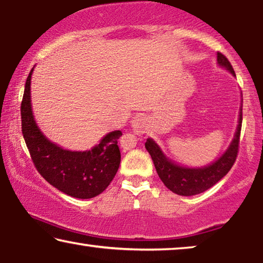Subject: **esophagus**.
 Segmentation results:
<instances>
[{
  "instance_id": "1",
  "label": "esophagus",
  "mask_w": 263,
  "mask_h": 263,
  "mask_svg": "<svg viewBox=\"0 0 263 263\" xmlns=\"http://www.w3.org/2000/svg\"><path fill=\"white\" fill-rule=\"evenodd\" d=\"M147 125H148V121H147V118L145 116H142V115H138V116H135L132 120V127L134 128V130L136 133H140V134L146 132Z\"/></svg>"
}]
</instances>
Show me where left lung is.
I'll use <instances>...</instances> for the list:
<instances>
[{
    "instance_id": "8db88e82",
    "label": "left lung",
    "mask_w": 263,
    "mask_h": 263,
    "mask_svg": "<svg viewBox=\"0 0 263 263\" xmlns=\"http://www.w3.org/2000/svg\"><path fill=\"white\" fill-rule=\"evenodd\" d=\"M217 61L219 66L229 70L233 77H236L235 70L229 62V60L221 52L217 53ZM243 103V102H242ZM243 106V105H242ZM242 106L239 111V120L235 138L230 143L229 148L225 151L221 157H219L214 163L203 167H185L176 164L166 158L160 149V147L153 141V139H147L145 143L146 149L152 157V160L156 166L157 174L161 182L172 193L182 196H192L196 194L206 192L215 183H218L235 164L239 147L240 129H242Z\"/></svg>"
}]
</instances>
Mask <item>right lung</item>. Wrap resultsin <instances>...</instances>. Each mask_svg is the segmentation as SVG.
Masks as SVG:
<instances>
[{
  "label": "right lung",
  "instance_id": "right-lung-1",
  "mask_svg": "<svg viewBox=\"0 0 263 263\" xmlns=\"http://www.w3.org/2000/svg\"><path fill=\"white\" fill-rule=\"evenodd\" d=\"M28 74L21 102V130L37 171L46 182L67 195L91 199L107 188L120 167L117 140L121 130L111 132L91 151L73 152L50 141L35 123L31 105V77Z\"/></svg>",
  "mask_w": 263,
  "mask_h": 263
}]
</instances>
